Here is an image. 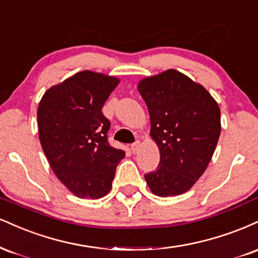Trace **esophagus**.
Here are the masks:
<instances>
[{
	"label": "esophagus",
	"mask_w": 258,
	"mask_h": 258,
	"mask_svg": "<svg viewBox=\"0 0 258 258\" xmlns=\"http://www.w3.org/2000/svg\"><path fill=\"white\" fill-rule=\"evenodd\" d=\"M139 148H141V142L139 141L135 142L133 144H131V151L133 154H137L139 151Z\"/></svg>",
	"instance_id": "obj_1"
}]
</instances>
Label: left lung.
Listing matches in <instances>:
<instances>
[{
    "instance_id": "1",
    "label": "left lung",
    "mask_w": 258,
    "mask_h": 258,
    "mask_svg": "<svg viewBox=\"0 0 258 258\" xmlns=\"http://www.w3.org/2000/svg\"><path fill=\"white\" fill-rule=\"evenodd\" d=\"M138 90L160 149L159 166L144 175L147 184L161 197L184 194L215 151L221 132L219 105L203 86L175 70L143 79Z\"/></svg>"
}]
</instances>
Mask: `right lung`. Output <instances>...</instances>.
<instances>
[{
	"instance_id": "right-lung-1",
	"label": "right lung",
	"mask_w": 258,
	"mask_h": 258,
	"mask_svg": "<svg viewBox=\"0 0 258 258\" xmlns=\"http://www.w3.org/2000/svg\"><path fill=\"white\" fill-rule=\"evenodd\" d=\"M119 79L83 71L52 86L37 111L39 141L58 180L77 197L110 191L125 151L110 147V121L102 108Z\"/></svg>"
}]
</instances>
